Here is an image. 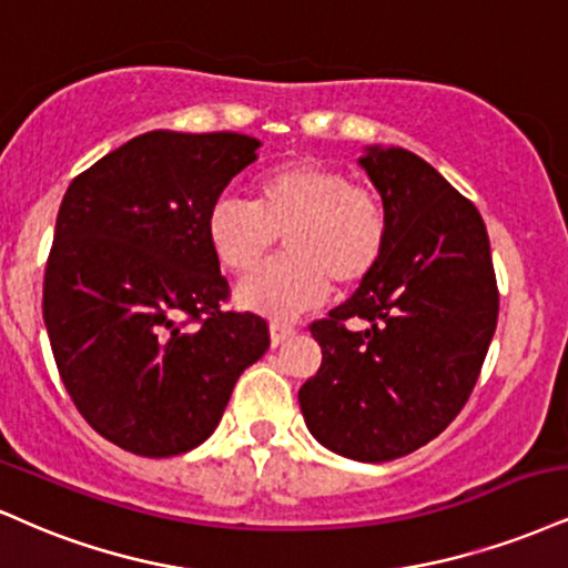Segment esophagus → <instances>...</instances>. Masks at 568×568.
I'll use <instances>...</instances> for the list:
<instances>
[{"label":"esophagus","instance_id":"1","mask_svg":"<svg viewBox=\"0 0 568 568\" xmlns=\"http://www.w3.org/2000/svg\"><path fill=\"white\" fill-rule=\"evenodd\" d=\"M293 333H296V327H293L291 323H280V320H275V323H270V338H272V346H280V344H283L285 338H291Z\"/></svg>","mask_w":568,"mask_h":568}]
</instances>
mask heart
<instances>
[{
	"label": "heart",
	"instance_id": "heart-1",
	"mask_svg": "<svg viewBox=\"0 0 568 568\" xmlns=\"http://www.w3.org/2000/svg\"><path fill=\"white\" fill-rule=\"evenodd\" d=\"M254 203L219 197L206 219L211 251L224 270L245 275L283 235L285 254L237 285L243 310L288 320L331 291L373 275L386 251V211L373 190L320 161H288L256 176Z\"/></svg>",
	"mask_w": 568,
	"mask_h": 568
}]
</instances>
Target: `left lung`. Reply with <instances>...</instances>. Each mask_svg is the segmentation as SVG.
<instances>
[{
    "mask_svg": "<svg viewBox=\"0 0 568 568\" xmlns=\"http://www.w3.org/2000/svg\"><path fill=\"white\" fill-rule=\"evenodd\" d=\"M359 166L384 201L386 251L349 302L310 325L323 365L298 405L323 447L386 463L439 436L466 405L500 293L481 214L432 163L375 145ZM346 318L366 331L349 332Z\"/></svg>",
    "mask_w": 568,
    "mask_h": 568,
    "instance_id": "1",
    "label": "left lung"
}]
</instances>
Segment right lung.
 <instances>
[{"label":"right lung","mask_w":568,"mask_h":568,"mask_svg":"<svg viewBox=\"0 0 568 568\" xmlns=\"http://www.w3.org/2000/svg\"><path fill=\"white\" fill-rule=\"evenodd\" d=\"M248 134L129 140L65 190L44 270V325L89 426L126 453L172 457L214 434L270 349L266 320L224 312L209 211L256 161Z\"/></svg>","instance_id":"1"}]
</instances>
